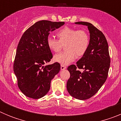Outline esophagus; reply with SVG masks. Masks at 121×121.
<instances>
[{
	"label": "esophagus",
	"instance_id": "obj_1",
	"mask_svg": "<svg viewBox=\"0 0 121 121\" xmlns=\"http://www.w3.org/2000/svg\"><path fill=\"white\" fill-rule=\"evenodd\" d=\"M66 68H67V67L65 65H61V66H60V69H61L62 70H65V69H66Z\"/></svg>",
	"mask_w": 121,
	"mask_h": 121
}]
</instances>
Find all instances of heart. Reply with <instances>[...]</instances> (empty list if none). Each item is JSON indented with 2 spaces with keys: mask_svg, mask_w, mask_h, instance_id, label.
I'll use <instances>...</instances> for the list:
<instances>
[{
  "mask_svg": "<svg viewBox=\"0 0 121 121\" xmlns=\"http://www.w3.org/2000/svg\"><path fill=\"white\" fill-rule=\"evenodd\" d=\"M59 40L52 37L47 39V44L51 51L57 53L65 45V51L54 56V60L61 65H68L76 56L81 57L86 53L90 42L89 33L85 30H78L65 26L56 33Z\"/></svg>",
  "mask_w": 121,
  "mask_h": 121,
  "instance_id": "1",
  "label": "heart"
}]
</instances>
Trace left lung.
<instances>
[{
	"label": "left lung",
	"mask_w": 121,
	"mask_h": 121,
	"mask_svg": "<svg viewBox=\"0 0 121 121\" xmlns=\"http://www.w3.org/2000/svg\"><path fill=\"white\" fill-rule=\"evenodd\" d=\"M75 23L88 26L90 42L86 53L76 65H71L67 68L70 77L67 81V88L73 98L85 100L96 93L106 81L110 57L107 41L102 31L88 22Z\"/></svg>",
	"instance_id": "1"
}]
</instances>
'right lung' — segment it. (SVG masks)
Here are the masks:
<instances>
[{
	"instance_id": "obj_1",
	"label": "right lung",
	"mask_w": 121,
	"mask_h": 121,
	"mask_svg": "<svg viewBox=\"0 0 121 121\" xmlns=\"http://www.w3.org/2000/svg\"><path fill=\"white\" fill-rule=\"evenodd\" d=\"M64 22L40 21L28 28L19 40L13 69L19 89L26 96L39 99L50 88L51 79L60 71L58 62L43 66L53 58L47 44L50 32Z\"/></svg>"
}]
</instances>
